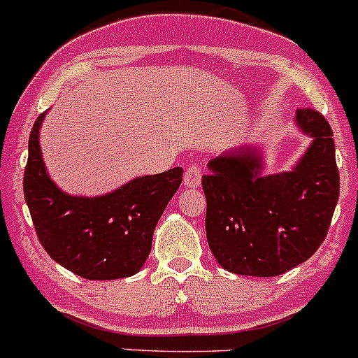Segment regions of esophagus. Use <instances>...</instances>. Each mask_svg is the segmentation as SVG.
<instances>
[{
    "label": "esophagus",
    "instance_id": "34e87169",
    "mask_svg": "<svg viewBox=\"0 0 358 358\" xmlns=\"http://www.w3.org/2000/svg\"><path fill=\"white\" fill-rule=\"evenodd\" d=\"M201 184V169L198 165H189L184 172V186L198 187Z\"/></svg>",
    "mask_w": 358,
    "mask_h": 358
}]
</instances>
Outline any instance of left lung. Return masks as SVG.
Segmentation results:
<instances>
[{"label":"left lung","mask_w":358,"mask_h":358,"mask_svg":"<svg viewBox=\"0 0 358 358\" xmlns=\"http://www.w3.org/2000/svg\"><path fill=\"white\" fill-rule=\"evenodd\" d=\"M294 124L312 141L291 171L262 174V148L243 145L212 158L201 178L208 246L233 274H285L310 259L329 229L340 196L333 131L314 108L296 110Z\"/></svg>","instance_id":"8db88e82"}]
</instances>
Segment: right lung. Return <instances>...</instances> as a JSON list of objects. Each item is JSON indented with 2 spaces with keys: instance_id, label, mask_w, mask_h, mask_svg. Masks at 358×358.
Instances as JSON below:
<instances>
[{
  "instance_id": "1",
  "label": "right lung",
  "mask_w": 358,
  "mask_h": 358,
  "mask_svg": "<svg viewBox=\"0 0 358 358\" xmlns=\"http://www.w3.org/2000/svg\"><path fill=\"white\" fill-rule=\"evenodd\" d=\"M41 113L29 136L24 196L43 248L62 267L90 281H110L141 271L153 231L182 182V169L134 178L110 193L79 196L50 178L39 145Z\"/></svg>"
}]
</instances>
